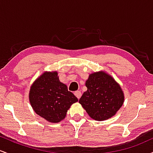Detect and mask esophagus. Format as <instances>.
<instances>
[{"label": "esophagus", "mask_w": 153, "mask_h": 153, "mask_svg": "<svg viewBox=\"0 0 153 153\" xmlns=\"http://www.w3.org/2000/svg\"><path fill=\"white\" fill-rule=\"evenodd\" d=\"M74 94H75V96H76V97L78 98V99H80V96H81V92H80V91H75Z\"/></svg>", "instance_id": "34e87169"}]
</instances>
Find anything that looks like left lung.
Masks as SVG:
<instances>
[{"label":"left lung","mask_w":153,"mask_h":153,"mask_svg":"<svg viewBox=\"0 0 153 153\" xmlns=\"http://www.w3.org/2000/svg\"><path fill=\"white\" fill-rule=\"evenodd\" d=\"M87 91L79 103L92 119L103 121L116 114L124 103V93L118 82L103 71L89 75Z\"/></svg>","instance_id":"8db88e82"}]
</instances>
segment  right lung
<instances>
[{"instance_id": "1", "label": "right lung", "mask_w": 153, "mask_h": 153, "mask_svg": "<svg viewBox=\"0 0 153 153\" xmlns=\"http://www.w3.org/2000/svg\"><path fill=\"white\" fill-rule=\"evenodd\" d=\"M57 75V71L45 72L33 82L29 95L36 114L52 123L63 120L71 105L78 101Z\"/></svg>"}]
</instances>
